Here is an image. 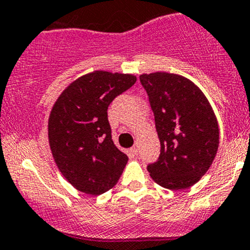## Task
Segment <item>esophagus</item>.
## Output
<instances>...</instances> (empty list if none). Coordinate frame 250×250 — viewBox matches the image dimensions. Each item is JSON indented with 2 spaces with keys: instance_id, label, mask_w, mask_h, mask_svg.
<instances>
[{
  "instance_id": "1",
  "label": "esophagus",
  "mask_w": 250,
  "mask_h": 250,
  "mask_svg": "<svg viewBox=\"0 0 250 250\" xmlns=\"http://www.w3.org/2000/svg\"><path fill=\"white\" fill-rule=\"evenodd\" d=\"M138 152H140V150H138V147H137V145H136V146H133V147L131 148V153H132L133 155H138Z\"/></svg>"
}]
</instances>
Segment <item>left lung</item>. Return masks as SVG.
<instances>
[{"label":"left lung","instance_id":"obj_1","mask_svg":"<svg viewBox=\"0 0 250 250\" xmlns=\"http://www.w3.org/2000/svg\"><path fill=\"white\" fill-rule=\"evenodd\" d=\"M160 154L147 165L150 177L164 188L184 189L210 167L219 147V126L208 100L192 81L169 73L143 74Z\"/></svg>","mask_w":250,"mask_h":250}]
</instances>
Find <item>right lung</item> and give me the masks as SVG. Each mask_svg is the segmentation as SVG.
<instances>
[{
	"label": "right lung",
	"mask_w": 250,
	"mask_h": 250,
	"mask_svg": "<svg viewBox=\"0 0 250 250\" xmlns=\"http://www.w3.org/2000/svg\"><path fill=\"white\" fill-rule=\"evenodd\" d=\"M136 76L95 71L68 86L48 120L52 154L62 175L83 193L98 196L117 185L127 155L112 140L108 107Z\"/></svg>",
	"instance_id": "obj_1"
}]
</instances>
